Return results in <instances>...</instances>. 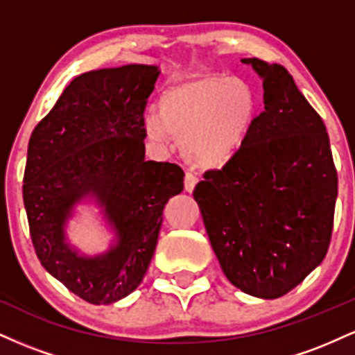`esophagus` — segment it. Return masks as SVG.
Listing matches in <instances>:
<instances>
[{
  "label": "esophagus",
  "instance_id": "esophagus-1",
  "mask_svg": "<svg viewBox=\"0 0 355 355\" xmlns=\"http://www.w3.org/2000/svg\"><path fill=\"white\" fill-rule=\"evenodd\" d=\"M198 178L195 177V175L191 173H187L185 175V191H189V193H191V191L195 190V185H197Z\"/></svg>",
  "mask_w": 355,
  "mask_h": 355
}]
</instances>
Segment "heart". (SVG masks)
Masks as SVG:
<instances>
[{
  "label": "heart",
  "instance_id": "1",
  "mask_svg": "<svg viewBox=\"0 0 355 355\" xmlns=\"http://www.w3.org/2000/svg\"><path fill=\"white\" fill-rule=\"evenodd\" d=\"M259 115V96L247 80L205 75L166 87L145 118L157 145L180 140L183 158L198 168L218 170L245 145Z\"/></svg>",
  "mask_w": 355,
  "mask_h": 355
}]
</instances>
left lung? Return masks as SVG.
Returning <instances> with one entry per match:
<instances>
[{
    "instance_id": "left-lung-1",
    "label": "left lung",
    "mask_w": 355,
    "mask_h": 355,
    "mask_svg": "<svg viewBox=\"0 0 355 355\" xmlns=\"http://www.w3.org/2000/svg\"><path fill=\"white\" fill-rule=\"evenodd\" d=\"M263 83L266 112L193 198L223 274L259 299H279L320 266L331 243L337 172L319 113L282 64L242 58Z\"/></svg>"
}]
</instances>
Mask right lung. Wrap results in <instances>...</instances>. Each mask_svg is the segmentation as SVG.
Here are the masks:
<instances>
[{"instance_id": "right-lung-1", "label": "right lung", "mask_w": 355, "mask_h": 355, "mask_svg": "<svg viewBox=\"0 0 355 355\" xmlns=\"http://www.w3.org/2000/svg\"><path fill=\"white\" fill-rule=\"evenodd\" d=\"M158 75L155 64H125L76 76L28 144L23 202L35 252L89 304H113L141 284L166 202L183 190L180 166L145 160L144 112ZM85 202L114 234L95 256L73 246L66 232Z\"/></svg>"}]
</instances>
